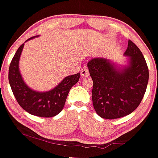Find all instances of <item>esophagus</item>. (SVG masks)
<instances>
[{
	"instance_id": "1",
	"label": "esophagus",
	"mask_w": 158,
	"mask_h": 158,
	"mask_svg": "<svg viewBox=\"0 0 158 158\" xmlns=\"http://www.w3.org/2000/svg\"><path fill=\"white\" fill-rule=\"evenodd\" d=\"M80 73L82 77H87V76H89V69L88 68H87V66H84V67H82L80 71Z\"/></svg>"
}]
</instances>
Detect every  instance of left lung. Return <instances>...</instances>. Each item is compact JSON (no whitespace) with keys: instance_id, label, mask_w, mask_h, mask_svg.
<instances>
[{"instance_id":"obj_1","label":"left lung","mask_w":158,"mask_h":158,"mask_svg":"<svg viewBox=\"0 0 158 158\" xmlns=\"http://www.w3.org/2000/svg\"><path fill=\"white\" fill-rule=\"evenodd\" d=\"M125 56L129 65L118 69L109 60L95 58L89 62L93 81L92 103L102 118L115 119L133 112L141 102L147 89L149 72L140 49L128 40Z\"/></svg>"}]
</instances>
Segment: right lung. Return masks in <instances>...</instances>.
<instances>
[{
  "instance_id": "add662e5",
  "label": "right lung",
  "mask_w": 158,
  "mask_h": 158,
  "mask_svg": "<svg viewBox=\"0 0 158 158\" xmlns=\"http://www.w3.org/2000/svg\"><path fill=\"white\" fill-rule=\"evenodd\" d=\"M23 46L24 44L17 49L9 66V83L13 93L20 107L30 114L43 118L53 117L63 110L70 89L78 82L80 73L67 76L49 92L32 90L23 82L19 71V60Z\"/></svg>"
}]
</instances>
